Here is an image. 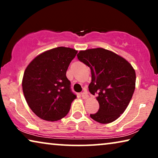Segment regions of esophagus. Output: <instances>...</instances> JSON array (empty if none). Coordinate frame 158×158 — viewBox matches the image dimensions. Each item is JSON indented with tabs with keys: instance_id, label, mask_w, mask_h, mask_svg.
<instances>
[{
	"instance_id": "34e87169",
	"label": "esophagus",
	"mask_w": 158,
	"mask_h": 158,
	"mask_svg": "<svg viewBox=\"0 0 158 158\" xmlns=\"http://www.w3.org/2000/svg\"><path fill=\"white\" fill-rule=\"evenodd\" d=\"M81 96H82V98H84V99H85V98H88V94H87V93H85V92H83L81 94Z\"/></svg>"
}]
</instances>
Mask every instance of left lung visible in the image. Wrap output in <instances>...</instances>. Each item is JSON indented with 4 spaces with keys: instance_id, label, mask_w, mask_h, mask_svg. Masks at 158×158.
I'll use <instances>...</instances> for the list:
<instances>
[{
    "instance_id": "1",
    "label": "left lung",
    "mask_w": 158,
    "mask_h": 158,
    "mask_svg": "<svg viewBox=\"0 0 158 158\" xmlns=\"http://www.w3.org/2000/svg\"><path fill=\"white\" fill-rule=\"evenodd\" d=\"M77 56L91 70L88 89L97 95L99 103L98 112L90 116L101 124L117 119L128 106L135 89L132 66L119 55L103 48L80 51Z\"/></svg>"
}]
</instances>
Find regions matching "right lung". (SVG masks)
<instances>
[{
	"instance_id": "right-lung-1",
	"label": "right lung",
	"mask_w": 158,
	"mask_h": 158,
	"mask_svg": "<svg viewBox=\"0 0 158 158\" xmlns=\"http://www.w3.org/2000/svg\"><path fill=\"white\" fill-rule=\"evenodd\" d=\"M77 53L69 47L49 49L34 58L25 70L22 88L26 101L31 111L42 119H61L76 98L66 72Z\"/></svg>"
}]
</instances>
